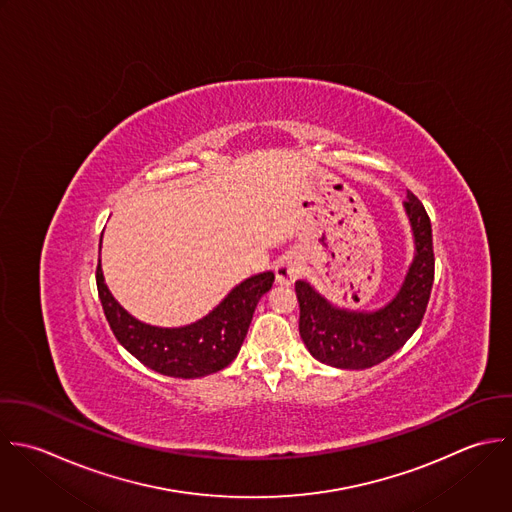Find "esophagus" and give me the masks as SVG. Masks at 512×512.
<instances>
[{"label":"esophagus","instance_id":"esophagus-1","mask_svg":"<svg viewBox=\"0 0 512 512\" xmlns=\"http://www.w3.org/2000/svg\"><path fill=\"white\" fill-rule=\"evenodd\" d=\"M299 275H301V263H299V259L295 255L287 253V255H283L277 261V265H275V279H277L279 285L289 287V285H293L299 279Z\"/></svg>","mask_w":512,"mask_h":512}]
</instances>
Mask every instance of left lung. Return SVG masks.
Masks as SVG:
<instances>
[{
	"label": "left lung",
	"mask_w": 512,
	"mask_h": 512,
	"mask_svg": "<svg viewBox=\"0 0 512 512\" xmlns=\"http://www.w3.org/2000/svg\"><path fill=\"white\" fill-rule=\"evenodd\" d=\"M415 255L397 295L379 309H347L325 299L309 281H297L299 333L309 353L337 369H369L397 353L419 329L435 279L433 229L423 203L407 193L403 203Z\"/></svg>",
	"instance_id": "8db88e82"
}]
</instances>
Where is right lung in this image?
Wrapping results in <instances>:
<instances>
[{"mask_svg": "<svg viewBox=\"0 0 512 512\" xmlns=\"http://www.w3.org/2000/svg\"><path fill=\"white\" fill-rule=\"evenodd\" d=\"M101 251V241H99ZM97 291L115 339L145 367L177 379H197L225 369L239 353L259 299L275 281L273 271L235 285L205 317L183 327H157L127 313L105 285L101 261Z\"/></svg>", "mask_w": 512, "mask_h": 512, "instance_id": "add662e5", "label": "right lung"}]
</instances>
